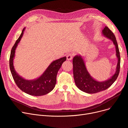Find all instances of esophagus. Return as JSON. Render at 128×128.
Returning a JSON list of instances; mask_svg holds the SVG:
<instances>
[{
	"instance_id": "obj_1",
	"label": "esophagus",
	"mask_w": 128,
	"mask_h": 128,
	"mask_svg": "<svg viewBox=\"0 0 128 128\" xmlns=\"http://www.w3.org/2000/svg\"><path fill=\"white\" fill-rule=\"evenodd\" d=\"M73 54H68V55L66 56V58H67V60H71L72 59V58H73Z\"/></svg>"
}]
</instances>
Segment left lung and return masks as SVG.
<instances>
[{"mask_svg": "<svg viewBox=\"0 0 128 128\" xmlns=\"http://www.w3.org/2000/svg\"><path fill=\"white\" fill-rule=\"evenodd\" d=\"M102 34L104 37L112 41L116 47L118 63L116 72L112 76L104 81H98L94 78L89 73L82 56L75 55L73 59V75L76 86L82 91L93 94L101 92L109 88L114 83L119 75L120 68V56L116 38L114 34L107 26L102 30Z\"/></svg>", "mask_w": 128, "mask_h": 128, "instance_id": "1", "label": "left lung"}]
</instances>
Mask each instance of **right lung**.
I'll list each match as a JSON object with an SVG mask.
<instances>
[{
    "label": "right lung",
    "instance_id": "add662e5",
    "mask_svg": "<svg viewBox=\"0 0 128 128\" xmlns=\"http://www.w3.org/2000/svg\"><path fill=\"white\" fill-rule=\"evenodd\" d=\"M25 28L15 42L11 50L9 67L12 78L18 87L25 93L33 96H42L50 93L54 89L56 83V76L62 65L66 60L64 56L52 62L40 76L34 80H26L20 76L16 71L14 66L15 50L23 36Z\"/></svg>",
    "mask_w": 128,
    "mask_h": 128
}]
</instances>
